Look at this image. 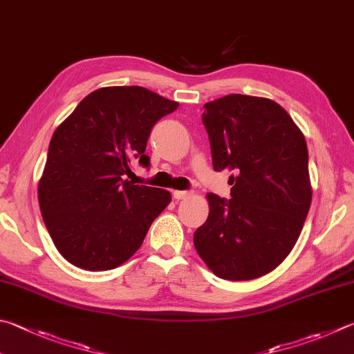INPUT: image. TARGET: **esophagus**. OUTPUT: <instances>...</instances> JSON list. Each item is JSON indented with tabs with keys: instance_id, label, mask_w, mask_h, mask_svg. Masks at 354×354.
I'll use <instances>...</instances> for the list:
<instances>
[{
	"instance_id": "1",
	"label": "esophagus",
	"mask_w": 354,
	"mask_h": 354,
	"mask_svg": "<svg viewBox=\"0 0 354 354\" xmlns=\"http://www.w3.org/2000/svg\"><path fill=\"white\" fill-rule=\"evenodd\" d=\"M187 196H189V192H183V190L173 192V198L178 199V201H179V199H185Z\"/></svg>"
}]
</instances>
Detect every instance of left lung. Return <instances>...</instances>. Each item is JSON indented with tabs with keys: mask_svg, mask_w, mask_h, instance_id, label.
<instances>
[{
	"mask_svg": "<svg viewBox=\"0 0 354 354\" xmlns=\"http://www.w3.org/2000/svg\"><path fill=\"white\" fill-rule=\"evenodd\" d=\"M215 171H232L230 199L207 194L196 252L216 277L252 280L291 252L311 205L304 133L277 102L229 94L204 105Z\"/></svg>",
	"mask_w": 354,
	"mask_h": 354,
	"instance_id": "left-lung-1",
	"label": "left lung"
}]
</instances>
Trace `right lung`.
<instances>
[{
    "mask_svg": "<svg viewBox=\"0 0 354 354\" xmlns=\"http://www.w3.org/2000/svg\"><path fill=\"white\" fill-rule=\"evenodd\" d=\"M178 105L142 86H106L88 94L57 127L38 203L50 239L71 265L88 271L120 266L169 205L170 192L134 185L125 176L133 162L150 165L151 128Z\"/></svg>",
    "mask_w": 354,
    "mask_h": 354,
    "instance_id": "right-lung-1",
    "label": "right lung"
}]
</instances>
